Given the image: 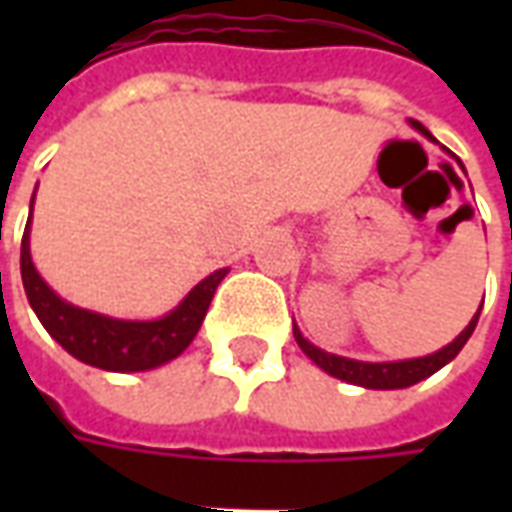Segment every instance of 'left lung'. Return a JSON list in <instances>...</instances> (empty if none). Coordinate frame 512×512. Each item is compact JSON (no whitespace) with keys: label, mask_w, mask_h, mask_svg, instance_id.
<instances>
[{"label":"left lung","mask_w":512,"mask_h":512,"mask_svg":"<svg viewBox=\"0 0 512 512\" xmlns=\"http://www.w3.org/2000/svg\"><path fill=\"white\" fill-rule=\"evenodd\" d=\"M408 123L417 128L422 136H428L430 142H436L433 134H430L422 123H417V120H408ZM455 161L461 164V158H455ZM480 310H483V304H480ZM480 310L474 312V318L469 321V326H466L450 345H444L441 351L419 356V359H400V362H359V359H348V356L329 354V351H321L318 345H312L310 340L301 334V329L296 323H293V337H296V343H299L301 351L310 356L312 362L321 367L323 373H329V376L340 378V381H348V384L365 386V389H406V386L419 384L422 378L433 376L436 370H441L447 362H452L455 356L461 354V348L466 345V340L472 337L474 326H477Z\"/></svg>","instance_id":"1"}]
</instances>
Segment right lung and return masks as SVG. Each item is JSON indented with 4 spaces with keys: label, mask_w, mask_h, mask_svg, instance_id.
<instances>
[{
    "label": "right lung",
    "mask_w": 512,
    "mask_h": 512,
    "mask_svg": "<svg viewBox=\"0 0 512 512\" xmlns=\"http://www.w3.org/2000/svg\"><path fill=\"white\" fill-rule=\"evenodd\" d=\"M32 205H35V194H32ZM29 224H32V211H29L27 230L21 238V279H24L29 307L35 310L43 329L68 354L76 356L84 365L101 367L109 373H142V370H153L178 359L200 332L213 293L230 271V268H219L208 274L186 293V299L180 301L175 310H169L156 321L109 318V315L84 310L71 301L60 299L46 285V279L40 277L32 263Z\"/></svg>",
    "instance_id": "obj_1"
}]
</instances>
